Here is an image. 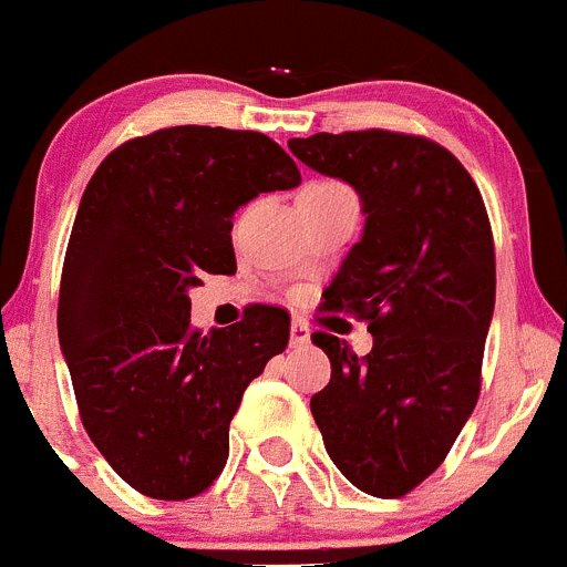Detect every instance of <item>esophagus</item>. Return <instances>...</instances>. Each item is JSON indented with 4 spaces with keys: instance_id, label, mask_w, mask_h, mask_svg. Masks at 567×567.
Returning <instances> with one entry per match:
<instances>
[{
    "instance_id": "obj_1",
    "label": "esophagus",
    "mask_w": 567,
    "mask_h": 567,
    "mask_svg": "<svg viewBox=\"0 0 567 567\" xmlns=\"http://www.w3.org/2000/svg\"><path fill=\"white\" fill-rule=\"evenodd\" d=\"M289 343H292V349H300V346L309 343V327H307V323L295 320L292 327H289Z\"/></svg>"
}]
</instances>
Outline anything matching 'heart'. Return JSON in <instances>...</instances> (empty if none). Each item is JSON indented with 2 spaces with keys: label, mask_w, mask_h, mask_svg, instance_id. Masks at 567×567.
Returning a JSON list of instances; mask_svg holds the SVG:
<instances>
[{
  "label": "heart",
  "mask_w": 567,
  "mask_h": 567,
  "mask_svg": "<svg viewBox=\"0 0 567 567\" xmlns=\"http://www.w3.org/2000/svg\"><path fill=\"white\" fill-rule=\"evenodd\" d=\"M334 189H346V187H340V184L334 182H318V184H309L303 193H334Z\"/></svg>",
  "instance_id": "heart-1"
}]
</instances>
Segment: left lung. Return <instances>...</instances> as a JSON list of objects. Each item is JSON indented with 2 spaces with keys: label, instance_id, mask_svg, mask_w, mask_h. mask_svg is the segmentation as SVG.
<instances>
[{
  "label": "left lung",
  "instance_id": "1",
  "mask_svg": "<svg viewBox=\"0 0 567 567\" xmlns=\"http://www.w3.org/2000/svg\"><path fill=\"white\" fill-rule=\"evenodd\" d=\"M315 173L360 195L363 235L323 307L369 320L365 358L315 332L332 378L312 417L340 474L403 497L443 463L480 398L497 269L483 195L463 164L420 135L360 130L289 142Z\"/></svg>",
  "mask_w": 567,
  "mask_h": 567
}]
</instances>
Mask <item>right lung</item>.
Segmentation results:
<instances>
[{
  "label": "right lung",
  "instance_id": "right-lung-1",
  "mask_svg": "<svg viewBox=\"0 0 567 567\" xmlns=\"http://www.w3.org/2000/svg\"><path fill=\"white\" fill-rule=\"evenodd\" d=\"M300 169L255 130L167 127L99 164L79 204L59 346L79 414L113 471L153 499H189L229 457L244 389L289 343V315L249 307L209 334L189 327V289L235 269L233 215Z\"/></svg>",
  "mask_w": 567,
  "mask_h": 567
}]
</instances>
